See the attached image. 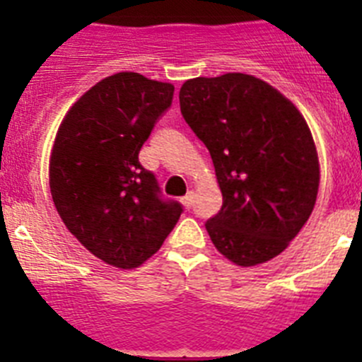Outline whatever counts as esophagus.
Listing matches in <instances>:
<instances>
[{"label": "esophagus", "mask_w": 362, "mask_h": 362, "mask_svg": "<svg viewBox=\"0 0 362 362\" xmlns=\"http://www.w3.org/2000/svg\"><path fill=\"white\" fill-rule=\"evenodd\" d=\"M181 201H183L185 209H188V210H190L192 206H194V192H188L187 196H185L183 199H181Z\"/></svg>", "instance_id": "34e87169"}]
</instances>
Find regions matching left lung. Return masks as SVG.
<instances>
[{
    "mask_svg": "<svg viewBox=\"0 0 362 362\" xmlns=\"http://www.w3.org/2000/svg\"><path fill=\"white\" fill-rule=\"evenodd\" d=\"M179 107L223 192V206L204 223L217 250L239 267L279 255L317 199V152L305 117L274 86L239 72L185 81Z\"/></svg>",
    "mask_w": 362,
    "mask_h": 362,
    "instance_id": "8db88e82",
    "label": "left lung"
}]
</instances>
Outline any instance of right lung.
<instances>
[{
    "instance_id": "1",
    "label": "right lung",
    "mask_w": 362,
    "mask_h": 362,
    "mask_svg": "<svg viewBox=\"0 0 362 362\" xmlns=\"http://www.w3.org/2000/svg\"><path fill=\"white\" fill-rule=\"evenodd\" d=\"M172 99L170 83L114 74L81 95L57 130L50 156L57 214L86 250L112 267L145 263L183 214L139 163Z\"/></svg>"
}]
</instances>
